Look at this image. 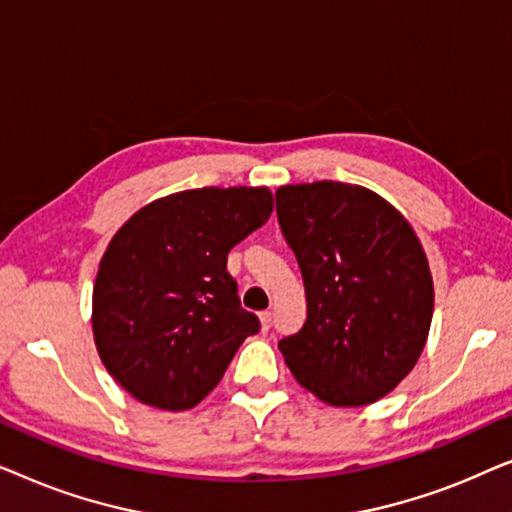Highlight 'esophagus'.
I'll return each instance as SVG.
<instances>
[{
  "mask_svg": "<svg viewBox=\"0 0 512 512\" xmlns=\"http://www.w3.org/2000/svg\"><path fill=\"white\" fill-rule=\"evenodd\" d=\"M258 319H261L263 331H268L270 324H272V312H261V314H258Z\"/></svg>",
  "mask_w": 512,
  "mask_h": 512,
  "instance_id": "obj_1",
  "label": "esophagus"
}]
</instances>
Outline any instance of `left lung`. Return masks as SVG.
I'll return each instance as SVG.
<instances>
[{"label":"left lung","mask_w":512,"mask_h":512,"mask_svg":"<svg viewBox=\"0 0 512 512\" xmlns=\"http://www.w3.org/2000/svg\"><path fill=\"white\" fill-rule=\"evenodd\" d=\"M277 219L303 272L307 319L279 352L300 387L335 408L380 401L429 338L433 279L408 219L342 181L279 186Z\"/></svg>","instance_id":"left-lung-1"}]
</instances>
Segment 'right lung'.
Returning <instances> with one entry per match:
<instances>
[{"mask_svg":"<svg viewBox=\"0 0 512 512\" xmlns=\"http://www.w3.org/2000/svg\"><path fill=\"white\" fill-rule=\"evenodd\" d=\"M270 214L265 186L193 188L149 202L111 237L93 286V335L104 368L137 401L193 408L258 333L226 263Z\"/></svg>","mask_w":512,"mask_h":512,"instance_id":"right-lung-1","label":"right lung"}]
</instances>
